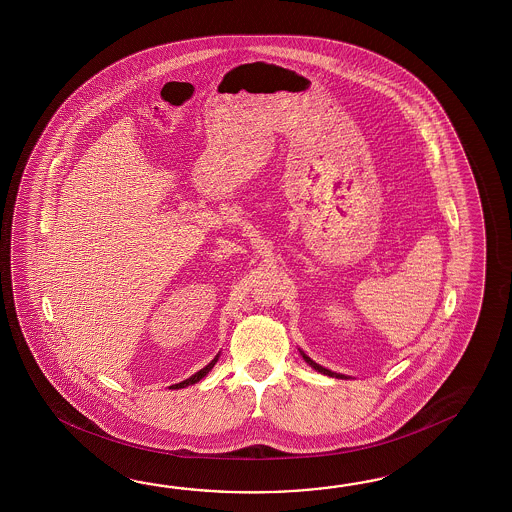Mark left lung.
Wrapping results in <instances>:
<instances>
[{"label":"left lung","mask_w":512,"mask_h":512,"mask_svg":"<svg viewBox=\"0 0 512 512\" xmlns=\"http://www.w3.org/2000/svg\"><path fill=\"white\" fill-rule=\"evenodd\" d=\"M302 357H304L305 362L311 366V368H315L316 371H320V373H324V375H329V377H337V379H344V375H338V373H333V371L326 370V368H322V366H318L315 360L309 359L307 355H305L304 351H302Z\"/></svg>","instance_id":"1"}]
</instances>
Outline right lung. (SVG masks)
<instances>
[{
  "instance_id": "obj_1",
  "label": "right lung",
  "mask_w": 512,
  "mask_h": 512,
  "mask_svg": "<svg viewBox=\"0 0 512 512\" xmlns=\"http://www.w3.org/2000/svg\"><path fill=\"white\" fill-rule=\"evenodd\" d=\"M218 362V357L216 359L212 360L208 366H205L203 370L197 371L196 375H192L190 379H186V381L179 382V384H174V386H170L172 390H179V388H185V386H190V384H196L197 381H201L205 375H207L208 371L212 370L214 368V364Z\"/></svg>"
}]
</instances>
